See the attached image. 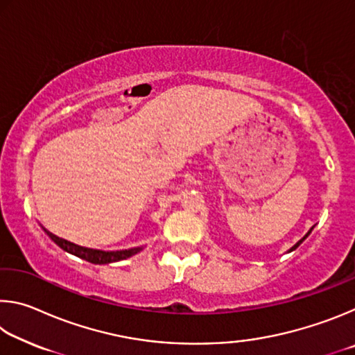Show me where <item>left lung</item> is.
<instances>
[{
    "label": "left lung",
    "instance_id": "1",
    "mask_svg": "<svg viewBox=\"0 0 355 355\" xmlns=\"http://www.w3.org/2000/svg\"><path fill=\"white\" fill-rule=\"evenodd\" d=\"M311 228H313V227H311ZM311 228H310V232H311ZM310 232H309V233H307V235H305V236H304L302 239H300V241H297L296 244H294V245H293V248H291V250H294V249H296V248H297V245H299L300 243H302V241H304V239H305V238H307V236L310 235Z\"/></svg>",
    "mask_w": 355,
    "mask_h": 355
}]
</instances>
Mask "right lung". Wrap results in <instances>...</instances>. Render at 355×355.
<instances>
[{
  "label": "right lung",
  "instance_id": "add662e5",
  "mask_svg": "<svg viewBox=\"0 0 355 355\" xmlns=\"http://www.w3.org/2000/svg\"><path fill=\"white\" fill-rule=\"evenodd\" d=\"M46 235L50 236L53 241H55L62 250L69 252V254H71V255L80 257V258H83V260H86V261H91L94 264H106V263L125 260V258L135 255V254H137V252L141 250V248H136V249H128V250L103 252V250L81 248V245H76L73 243H70V241H67V239H62V238H59L56 235H53L51 232H46Z\"/></svg>",
  "mask_w": 355,
  "mask_h": 355
}]
</instances>
